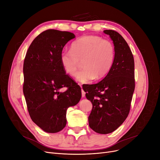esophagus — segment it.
I'll list each match as a JSON object with an SVG mask.
<instances>
[{"label":"esophagus","mask_w":160,"mask_h":160,"mask_svg":"<svg viewBox=\"0 0 160 160\" xmlns=\"http://www.w3.org/2000/svg\"><path fill=\"white\" fill-rule=\"evenodd\" d=\"M81 88H82L81 86ZM81 93H82V98H84V97L85 96V92L83 91V89H81Z\"/></svg>","instance_id":"obj_1"}]
</instances>
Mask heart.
Listing matches in <instances>:
<instances>
[{
  "mask_svg": "<svg viewBox=\"0 0 160 160\" xmlns=\"http://www.w3.org/2000/svg\"><path fill=\"white\" fill-rule=\"evenodd\" d=\"M115 50L109 40L96 35H86L72 42L71 50L62 51L60 62L64 71L75 76L81 65L84 68L77 75V80L88 83L107 75L114 63Z\"/></svg>",
  "mask_w": 160,
  "mask_h": 160,
  "instance_id": "heart-1",
  "label": "heart"
}]
</instances>
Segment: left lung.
<instances>
[{
  "label": "left lung",
  "mask_w": 160,
  "mask_h": 160,
  "mask_svg": "<svg viewBox=\"0 0 160 160\" xmlns=\"http://www.w3.org/2000/svg\"><path fill=\"white\" fill-rule=\"evenodd\" d=\"M113 41L114 63L98 83L83 86L85 96L93 105L88 118L94 132L108 134L117 129L128 118L135 89L134 59L130 48L119 33L105 30Z\"/></svg>",
  "instance_id": "left-lung-1"
}]
</instances>
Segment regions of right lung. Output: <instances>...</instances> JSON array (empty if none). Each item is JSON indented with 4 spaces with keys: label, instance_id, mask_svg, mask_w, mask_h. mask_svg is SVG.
<instances>
[{
    "label": "right lung",
    "instance_id": "add662e5",
    "mask_svg": "<svg viewBox=\"0 0 160 160\" xmlns=\"http://www.w3.org/2000/svg\"><path fill=\"white\" fill-rule=\"evenodd\" d=\"M73 33L49 29L39 34L24 60L23 93L32 122L47 133H57L67 123L68 108L79 103L81 89L66 74L60 55ZM67 87L61 92L60 89Z\"/></svg>",
    "mask_w": 160,
    "mask_h": 160
}]
</instances>
